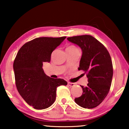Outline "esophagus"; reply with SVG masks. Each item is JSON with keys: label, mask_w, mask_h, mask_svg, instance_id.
I'll list each match as a JSON object with an SVG mask.
<instances>
[{"label": "esophagus", "mask_w": 129, "mask_h": 129, "mask_svg": "<svg viewBox=\"0 0 129 129\" xmlns=\"http://www.w3.org/2000/svg\"><path fill=\"white\" fill-rule=\"evenodd\" d=\"M68 85L70 86V87H73V86H75V83H71V82H68Z\"/></svg>", "instance_id": "esophagus-1"}]
</instances>
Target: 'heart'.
Here are the masks:
<instances>
[{"mask_svg":"<svg viewBox=\"0 0 129 129\" xmlns=\"http://www.w3.org/2000/svg\"><path fill=\"white\" fill-rule=\"evenodd\" d=\"M76 49H77L76 48V47L74 45H69L67 47L66 51L67 52H72V51L75 50H76Z\"/></svg>","mask_w":129,"mask_h":129,"instance_id":"1","label":"heart"}]
</instances>
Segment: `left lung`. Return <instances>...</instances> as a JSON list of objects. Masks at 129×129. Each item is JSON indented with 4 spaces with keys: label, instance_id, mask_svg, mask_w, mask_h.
I'll return each instance as SVG.
<instances>
[{
    "label": "left lung",
    "instance_id": "8db88e82",
    "mask_svg": "<svg viewBox=\"0 0 129 129\" xmlns=\"http://www.w3.org/2000/svg\"><path fill=\"white\" fill-rule=\"evenodd\" d=\"M68 40L82 49L78 69L83 70L89 82L86 87L81 86L83 94L75 101L83 108H94L110 91L113 73L110 55L105 46L90 35L69 37Z\"/></svg>",
    "mask_w": 129,
    "mask_h": 129
}]
</instances>
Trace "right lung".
Listing matches in <instances>:
<instances>
[{
    "label": "right lung",
    "mask_w": 129,
    "mask_h": 129,
    "mask_svg": "<svg viewBox=\"0 0 129 129\" xmlns=\"http://www.w3.org/2000/svg\"><path fill=\"white\" fill-rule=\"evenodd\" d=\"M66 38L41 37L27 42L17 52L13 63L15 83L19 94L35 109L48 108L55 101L56 89L66 86L62 79H53L42 69L43 62H50L54 49Z\"/></svg>",
    "instance_id": "right-lung-1"
}]
</instances>
